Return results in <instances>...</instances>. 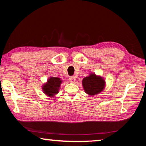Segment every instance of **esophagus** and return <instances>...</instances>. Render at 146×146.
Listing matches in <instances>:
<instances>
[{
	"label": "esophagus",
	"mask_w": 146,
	"mask_h": 146,
	"mask_svg": "<svg viewBox=\"0 0 146 146\" xmlns=\"http://www.w3.org/2000/svg\"><path fill=\"white\" fill-rule=\"evenodd\" d=\"M70 82H71V83H75V80H76V78L74 76H70Z\"/></svg>",
	"instance_id": "34e87169"
}]
</instances>
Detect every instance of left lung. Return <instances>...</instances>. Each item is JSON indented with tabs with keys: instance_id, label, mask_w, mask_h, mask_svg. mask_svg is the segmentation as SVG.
Returning <instances> with one entry per match:
<instances>
[{
	"instance_id": "8db88e82",
	"label": "left lung",
	"mask_w": 146,
	"mask_h": 146,
	"mask_svg": "<svg viewBox=\"0 0 146 146\" xmlns=\"http://www.w3.org/2000/svg\"><path fill=\"white\" fill-rule=\"evenodd\" d=\"M82 86L85 92L88 95H97L104 90L106 82L102 76L91 73L88 76L84 78L82 81Z\"/></svg>"
}]
</instances>
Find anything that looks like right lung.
Segmentation results:
<instances>
[{"instance_id": "right-lung-1", "label": "right lung", "mask_w": 146, "mask_h": 146, "mask_svg": "<svg viewBox=\"0 0 146 146\" xmlns=\"http://www.w3.org/2000/svg\"><path fill=\"white\" fill-rule=\"evenodd\" d=\"M62 80L58 77H49L47 82L42 85V91L49 97H55L59 91Z\"/></svg>"}]
</instances>
